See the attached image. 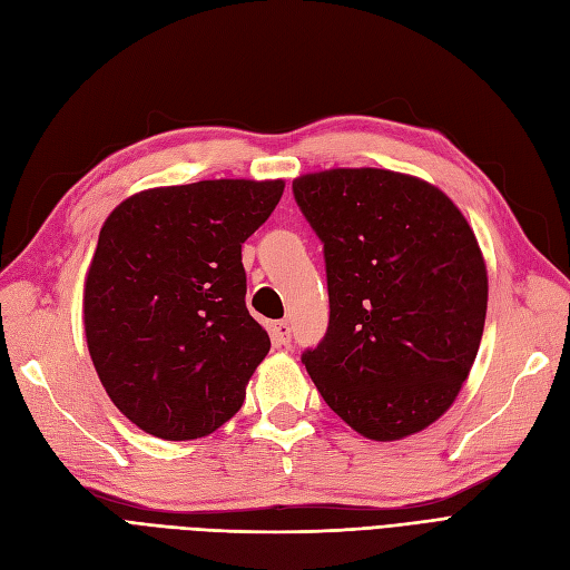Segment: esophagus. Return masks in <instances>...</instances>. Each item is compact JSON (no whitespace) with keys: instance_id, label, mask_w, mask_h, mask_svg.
<instances>
[{"instance_id":"obj_1","label":"esophagus","mask_w":570,"mask_h":570,"mask_svg":"<svg viewBox=\"0 0 570 570\" xmlns=\"http://www.w3.org/2000/svg\"><path fill=\"white\" fill-rule=\"evenodd\" d=\"M271 337L275 344H289L292 340V327L287 321H275L271 325Z\"/></svg>"}]
</instances>
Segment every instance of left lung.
<instances>
[{"mask_svg":"<svg viewBox=\"0 0 570 570\" xmlns=\"http://www.w3.org/2000/svg\"><path fill=\"white\" fill-rule=\"evenodd\" d=\"M323 243L331 318L302 354L325 404L368 440L435 423L475 361L488 271L469 223L438 187L383 168L292 183Z\"/></svg>","mask_w":570,"mask_h":570,"instance_id":"obj_1","label":"left lung"}]
</instances>
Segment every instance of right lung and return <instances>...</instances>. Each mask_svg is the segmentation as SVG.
Returning <instances> with one entry per match:
<instances>
[{
  "label": "right lung",
  "instance_id": "1",
  "mask_svg": "<svg viewBox=\"0 0 570 570\" xmlns=\"http://www.w3.org/2000/svg\"><path fill=\"white\" fill-rule=\"evenodd\" d=\"M283 180H199L120 202L85 281V337L111 402L161 440L214 433L271 350L245 304L243 243Z\"/></svg>",
  "mask_w": 570,
  "mask_h": 570
}]
</instances>
